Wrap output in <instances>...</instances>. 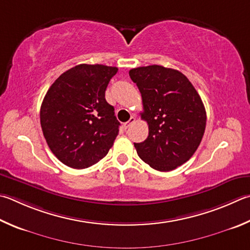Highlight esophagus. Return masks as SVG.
I'll return each instance as SVG.
<instances>
[{
	"label": "esophagus",
	"mask_w": 250,
	"mask_h": 250,
	"mask_svg": "<svg viewBox=\"0 0 250 250\" xmlns=\"http://www.w3.org/2000/svg\"><path fill=\"white\" fill-rule=\"evenodd\" d=\"M134 122H135V117H131L130 118V119H129V121L128 122H125V128L126 129V128H129V126L131 125H133L134 124Z\"/></svg>",
	"instance_id": "1"
}]
</instances>
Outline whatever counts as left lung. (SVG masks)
<instances>
[{
	"instance_id": "8db88e82",
	"label": "left lung",
	"mask_w": 250,
	"mask_h": 250,
	"mask_svg": "<svg viewBox=\"0 0 250 250\" xmlns=\"http://www.w3.org/2000/svg\"><path fill=\"white\" fill-rule=\"evenodd\" d=\"M129 75L142 96V119L148 137L134 143L138 155L152 168L170 171L191 157L207 124L201 97L181 72L162 65L135 67Z\"/></svg>"
}]
</instances>
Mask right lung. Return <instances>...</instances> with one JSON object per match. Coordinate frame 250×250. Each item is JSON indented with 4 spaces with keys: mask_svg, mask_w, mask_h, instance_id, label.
Here are the masks:
<instances>
[{
    "mask_svg": "<svg viewBox=\"0 0 250 250\" xmlns=\"http://www.w3.org/2000/svg\"><path fill=\"white\" fill-rule=\"evenodd\" d=\"M115 66L80 64L50 86L40 108L48 146L63 164L83 169L107 155L119 132L115 108L106 102Z\"/></svg>",
    "mask_w": 250,
    "mask_h": 250,
    "instance_id": "right-lung-1",
    "label": "right lung"
}]
</instances>
